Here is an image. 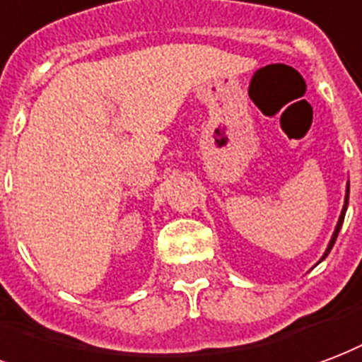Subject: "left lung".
<instances>
[{
    "label": "left lung",
    "instance_id": "obj_1",
    "mask_svg": "<svg viewBox=\"0 0 362 362\" xmlns=\"http://www.w3.org/2000/svg\"><path fill=\"white\" fill-rule=\"evenodd\" d=\"M347 203H349V184H347V194H345V203H344V209H341V215H339V221H338V224H336V230H334V234H332V240H330V243H328V249L324 251L322 259H326V257H328L330 249L334 247V243H336V238H338V234H339V228H341V224H344L345 211H347ZM322 259H320V261H322Z\"/></svg>",
    "mask_w": 362,
    "mask_h": 362
}]
</instances>
